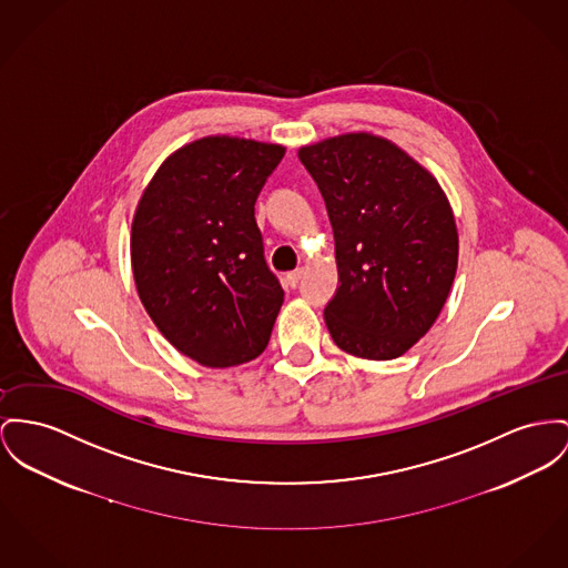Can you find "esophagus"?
I'll return each instance as SVG.
<instances>
[{
	"instance_id": "obj_1",
	"label": "esophagus",
	"mask_w": 568,
	"mask_h": 568,
	"mask_svg": "<svg viewBox=\"0 0 568 568\" xmlns=\"http://www.w3.org/2000/svg\"><path fill=\"white\" fill-rule=\"evenodd\" d=\"M303 275H305V268H295V271L286 273V284L288 286H297L302 282Z\"/></svg>"
}]
</instances>
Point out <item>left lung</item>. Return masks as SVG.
<instances>
[{
	"instance_id": "1",
	"label": "left lung",
	"mask_w": 568,
	"mask_h": 568,
	"mask_svg": "<svg viewBox=\"0 0 568 568\" xmlns=\"http://www.w3.org/2000/svg\"><path fill=\"white\" fill-rule=\"evenodd\" d=\"M325 197L341 286L325 323L344 353L396 359L435 325L458 265L453 206L409 152L368 131L300 149Z\"/></svg>"
}]
</instances>
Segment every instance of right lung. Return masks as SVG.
I'll list each match as a JSON object with an SVG mask.
<instances>
[{
	"mask_svg": "<svg viewBox=\"0 0 568 568\" xmlns=\"http://www.w3.org/2000/svg\"><path fill=\"white\" fill-rule=\"evenodd\" d=\"M286 149L206 135L172 152L131 224L140 302L179 353L230 368L265 351L284 302L263 254L254 204Z\"/></svg>",
	"mask_w": 568,
	"mask_h": 568,
	"instance_id": "right-lung-1",
	"label": "right lung"
}]
</instances>
